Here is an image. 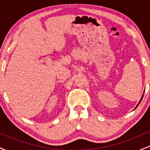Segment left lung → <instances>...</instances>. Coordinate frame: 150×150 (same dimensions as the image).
Masks as SVG:
<instances>
[{
  "instance_id": "obj_1",
  "label": "left lung",
  "mask_w": 150,
  "mask_h": 150,
  "mask_svg": "<svg viewBox=\"0 0 150 150\" xmlns=\"http://www.w3.org/2000/svg\"><path fill=\"white\" fill-rule=\"evenodd\" d=\"M143 95H144V93H143V94H142V97H141V99H140V101H139V103H138V104H137V106H135V108H137V106H138V105H139V104H140V102H141V101H142V98H143Z\"/></svg>"
}]
</instances>
